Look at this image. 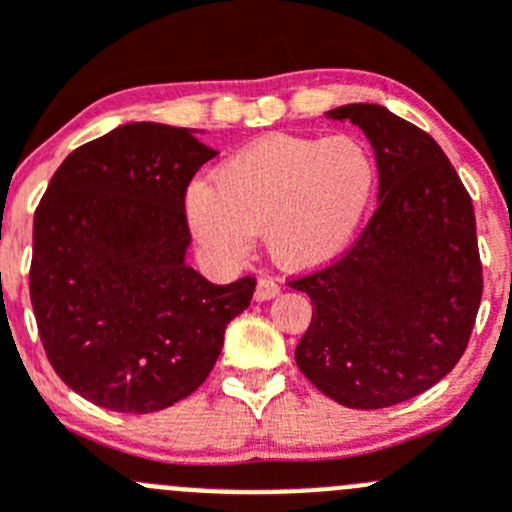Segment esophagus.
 Segmentation results:
<instances>
[{
    "label": "esophagus",
    "mask_w": 512,
    "mask_h": 512,
    "mask_svg": "<svg viewBox=\"0 0 512 512\" xmlns=\"http://www.w3.org/2000/svg\"><path fill=\"white\" fill-rule=\"evenodd\" d=\"M280 294V282L272 280V277H260L255 287V299L257 302H265V299H272Z\"/></svg>",
    "instance_id": "34e87169"
}]
</instances>
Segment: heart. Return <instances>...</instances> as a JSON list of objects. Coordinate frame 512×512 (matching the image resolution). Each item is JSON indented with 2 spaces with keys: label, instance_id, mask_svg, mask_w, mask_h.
Masks as SVG:
<instances>
[{
  "label": "heart",
  "instance_id": "obj_1",
  "mask_svg": "<svg viewBox=\"0 0 512 512\" xmlns=\"http://www.w3.org/2000/svg\"><path fill=\"white\" fill-rule=\"evenodd\" d=\"M376 188V160L354 136H267L213 170L185 200L210 255L245 260L262 232L275 262L309 270L349 245Z\"/></svg>",
  "mask_w": 512,
  "mask_h": 512
}]
</instances>
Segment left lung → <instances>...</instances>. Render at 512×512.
Wrapping results in <instances>:
<instances>
[{
  "label": "left lung",
  "mask_w": 512,
  "mask_h": 512,
  "mask_svg": "<svg viewBox=\"0 0 512 512\" xmlns=\"http://www.w3.org/2000/svg\"><path fill=\"white\" fill-rule=\"evenodd\" d=\"M364 128L379 165V208L327 265L292 277L312 299L294 349L302 374L349 409H384L458 364L483 297L476 213L426 131L384 106L329 111Z\"/></svg>",
  "instance_id": "8db88e82"
}]
</instances>
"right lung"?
I'll list each match as a JSON object with an SVG mask.
<instances>
[{
	"label": "right lung",
	"instance_id": "right-lung-1",
	"mask_svg": "<svg viewBox=\"0 0 512 512\" xmlns=\"http://www.w3.org/2000/svg\"><path fill=\"white\" fill-rule=\"evenodd\" d=\"M218 153L188 128L126 123L76 148L34 213L29 294L49 364L118 414L193 394L250 307L252 275L213 285L185 265V193Z\"/></svg>",
	"mask_w": 512,
	"mask_h": 512
}]
</instances>
